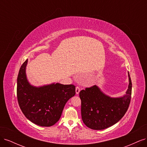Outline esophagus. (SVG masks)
Returning a JSON list of instances; mask_svg holds the SVG:
<instances>
[{
    "mask_svg": "<svg viewBox=\"0 0 147 147\" xmlns=\"http://www.w3.org/2000/svg\"><path fill=\"white\" fill-rule=\"evenodd\" d=\"M75 91H76V94H79L80 91V88L79 86H77L76 87V89H75Z\"/></svg>",
    "mask_w": 147,
    "mask_h": 147,
    "instance_id": "obj_1",
    "label": "esophagus"
}]
</instances>
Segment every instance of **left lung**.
Wrapping results in <instances>:
<instances>
[{
  "instance_id": "left-lung-1",
  "label": "left lung",
  "mask_w": 147,
  "mask_h": 147,
  "mask_svg": "<svg viewBox=\"0 0 147 147\" xmlns=\"http://www.w3.org/2000/svg\"><path fill=\"white\" fill-rule=\"evenodd\" d=\"M126 94L112 98L102 92L96 85L82 90L80 97L81 113L83 123L89 128L102 130L113 126L127 112L131 99L132 82L129 74Z\"/></svg>"
}]
</instances>
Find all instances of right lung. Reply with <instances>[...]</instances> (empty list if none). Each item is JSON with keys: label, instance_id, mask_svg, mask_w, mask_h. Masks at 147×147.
<instances>
[{"label": "right lung", "instance_id": "obj_1", "mask_svg": "<svg viewBox=\"0 0 147 147\" xmlns=\"http://www.w3.org/2000/svg\"><path fill=\"white\" fill-rule=\"evenodd\" d=\"M28 59L21 65L17 78V99L22 112L37 125L49 127L59 121L67 100L75 94L74 84L53 83L35 87L26 75Z\"/></svg>", "mask_w": 147, "mask_h": 147}]
</instances>
